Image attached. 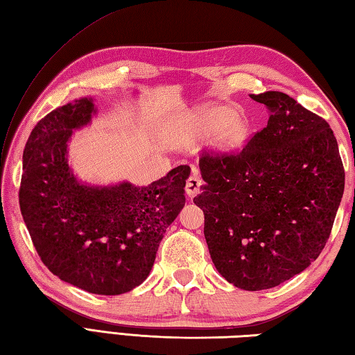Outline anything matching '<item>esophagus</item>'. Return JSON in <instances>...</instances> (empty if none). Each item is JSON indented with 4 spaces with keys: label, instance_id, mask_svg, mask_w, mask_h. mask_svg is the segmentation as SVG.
<instances>
[{
    "label": "esophagus",
    "instance_id": "1",
    "mask_svg": "<svg viewBox=\"0 0 355 355\" xmlns=\"http://www.w3.org/2000/svg\"><path fill=\"white\" fill-rule=\"evenodd\" d=\"M200 187H202V180H200V178L196 175V173H193V175L187 179V184H185L187 196L195 198L200 191Z\"/></svg>",
    "mask_w": 355,
    "mask_h": 355
}]
</instances>
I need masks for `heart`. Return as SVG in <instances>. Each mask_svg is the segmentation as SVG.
<instances>
[{
	"label": "heart",
	"instance_id": "heart-1",
	"mask_svg": "<svg viewBox=\"0 0 355 355\" xmlns=\"http://www.w3.org/2000/svg\"><path fill=\"white\" fill-rule=\"evenodd\" d=\"M211 136V146L218 153H235L249 140L250 123L245 117L235 116L229 106L207 105L173 123L165 139L173 148L191 150Z\"/></svg>",
	"mask_w": 355,
	"mask_h": 355
}]
</instances>
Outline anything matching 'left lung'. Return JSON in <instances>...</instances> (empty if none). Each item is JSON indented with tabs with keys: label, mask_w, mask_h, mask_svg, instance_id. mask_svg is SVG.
<instances>
[{
	"label": "left lung",
	"mask_w": 355,
	"mask_h": 355,
	"mask_svg": "<svg viewBox=\"0 0 355 355\" xmlns=\"http://www.w3.org/2000/svg\"><path fill=\"white\" fill-rule=\"evenodd\" d=\"M267 126L236 155L199 159L213 264L244 291L282 284L318 258L342 202L345 170L329 123L284 92L250 96Z\"/></svg>",
	"instance_id": "1"
}]
</instances>
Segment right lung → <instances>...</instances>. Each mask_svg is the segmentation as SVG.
<instances>
[{
	"instance_id": "add662e5",
	"label": "right lung",
	"mask_w": 355,
	"mask_h": 355,
	"mask_svg": "<svg viewBox=\"0 0 355 355\" xmlns=\"http://www.w3.org/2000/svg\"><path fill=\"white\" fill-rule=\"evenodd\" d=\"M96 114L92 97H80L35 125L23 155L19 209L53 275L97 295H120L150 275L164 233L185 205L190 166L148 187L82 182L68 164V144Z\"/></svg>"
}]
</instances>
